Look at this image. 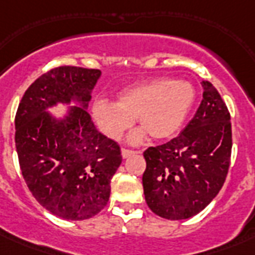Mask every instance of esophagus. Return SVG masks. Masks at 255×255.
Listing matches in <instances>:
<instances>
[{
	"label": "esophagus",
	"instance_id": "1",
	"mask_svg": "<svg viewBox=\"0 0 255 255\" xmlns=\"http://www.w3.org/2000/svg\"><path fill=\"white\" fill-rule=\"evenodd\" d=\"M133 153H136V152L131 151V149H126V148H122V156H123V159H128V157L133 155Z\"/></svg>",
	"mask_w": 255,
	"mask_h": 255
}]
</instances>
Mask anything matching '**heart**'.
<instances>
[{
  "mask_svg": "<svg viewBox=\"0 0 255 255\" xmlns=\"http://www.w3.org/2000/svg\"><path fill=\"white\" fill-rule=\"evenodd\" d=\"M196 100L194 86L188 81L155 78L124 88L118 102L98 99L92 103V118L104 135L118 140L135 123L141 128L129 135L131 143H139L147 133L155 140L173 137Z\"/></svg>",
  "mask_w": 255,
  "mask_h": 255,
  "instance_id": "obj_1",
  "label": "heart"
}]
</instances>
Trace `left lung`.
I'll list each match as a JSON object with an SVG mask.
<instances>
[{
	"label": "left lung",
	"instance_id": "8db88e82",
	"mask_svg": "<svg viewBox=\"0 0 255 255\" xmlns=\"http://www.w3.org/2000/svg\"><path fill=\"white\" fill-rule=\"evenodd\" d=\"M201 85L200 107L180 135L144 152L147 205L172 221L205 209L224 185L230 165V114L213 85L208 81Z\"/></svg>",
	"mask_w": 255,
	"mask_h": 255
}]
</instances>
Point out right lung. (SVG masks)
<instances>
[{"instance_id": "add662e5", "label": "right lung", "mask_w": 255, "mask_h": 255, "mask_svg": "<svg viewBox=\"0 0 255 255\" xmlns=\"http://www.w3.org/2000/svg\"><path fill=\"white\" fill-rule=\"evenodd\" d=\"M102 71L62 66L26 90L15 115L22 176L39 204L63 220L82 221L107 205L122 164L116 141L100 133L87 107ZM67 105L62 117L49 112Z\"/></svg>"}]
</instances>
